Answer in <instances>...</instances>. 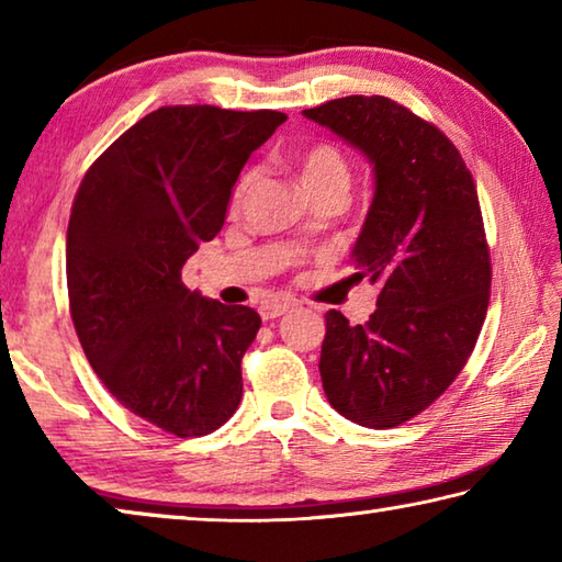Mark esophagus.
<instances>
[{
	"instance_id": "34e87169",
	"label": "esophagus",
	"mask_w": 562,
	"mask_h": 562,
	"mask_svg": "<svg viewBox=\"0 0 562 562\" xmlns=\"http://www.w3.org/2000/svg\"><path fill=\"white\" fill-rule=\"evenodd\" d=\"M294 307L292 302H282V300H278V302H265L262 307H260V315H262V319H274V317H282V315H288V312Z\"/></svg>"
}]
</instances>
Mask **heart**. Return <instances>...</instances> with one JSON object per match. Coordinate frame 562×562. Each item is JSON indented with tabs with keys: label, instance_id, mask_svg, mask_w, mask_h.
Returning <instances> with one entry per match:
<instances>
[{
	"label": "heart",
	"instance_id": "obj_1",
	"mask_svg": "<svg viewBox=\"0 0 562 562\" xmlns=\"http://www.w3.org/2000/svg\"><path fill=\"white\" fill-rule=\"evenodd\" d=\"M300 186L304 193H322V190H339L347 195L349 190V164L341 156V150L331 144H317L312 146L307 154L300 158L297 170ZM252 173L243 176L237 180L233 190V211H237L243 203L247 190H250Z\"/></svg>",
	"mask_w": 562,
	"mask_h": 562
}]
</instances>
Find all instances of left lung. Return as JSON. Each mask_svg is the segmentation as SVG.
<instances>
[{
  "label": "left lung",
  "mask_w": 562,
  "mask_h": 562,
  "mask_svg": "<svg viewBox=\"0 0 562 562\" xmlns=\"http://www.w3.org/2000/svg\"><path fill=\"white\" fill-rule=\"evenodd\" d=\"M302 116L374 170L351 278L376 284V310L355 327L327 312L322 386L349 422L392 429L449 389L481 335L491 258L479 195L451 140L392 99L345 97Z\"/></svg>",
  "instance_id": "obj_1"
}]
</instances>
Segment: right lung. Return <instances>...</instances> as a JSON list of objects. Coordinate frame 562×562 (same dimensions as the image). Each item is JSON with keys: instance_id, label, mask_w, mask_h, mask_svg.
Instances as JSON below:
<instances>
[{"instance_id": "obj_1", "label": "right lung", "mask_w": 562, "mask_h": 562, "mask_svg": "<svg viewBox=\"0 0 562 562\" xmlns=\"http://www.w3.org/2000/svg\"><path fill=\"white\" fill-rule=\"evenodd\" d=\"M280 111L164 106L83 176L66 233L76 335L119 402L158 429L205 436L243 398L240 361L260 315L188 290L180 272L225 223L247 158Z\"/></svg>"}]
</instances>
